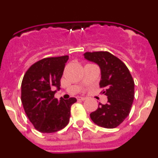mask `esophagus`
Returning <instances> with one entry per match:
<instances>
[{
    "label": "esophagus",
    "mask_w": 158,
    "mask_h": 158,
    "mask_svg": "<svg viewBox=\"0 0 158 158\" xmlns=\"http://www.w3.org/2000/svg\"><path fill=\"white\" fill-rule=\"evenodd\" d=\"M77 100H85L86 98L85 97H82V96H77Z\"/></svg>",
    "instance_id": "1"
}]
</instances>
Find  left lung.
I'll return each instance as SVG.
<instances>
[{
    "label": "left lung",
    "mask_w": 158,
    "mask_h": 158,
    "mask_svg": "<svg viewBox=\"0 0 158 158\" xmlns=\"http://www.w3.org/2000/svg\"><path fill=\"white\" fill-rule=\"evenodd\" d=\"M85 58L100 66V87L107 96L106 104H100L90 114L92 120L104 128H115L128 116L135 97V82L127 65L107 51L84 54Z\"/></svg>",
    "instance_id": "1"
}]
</instances>
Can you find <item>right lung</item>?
<instances>
[{
	"mask_svg": "<svg viewBox=\"0 0 158 158\" xmlns=\"http://www.w3.org/2000/svg\"><path fill=\"white\" fill-rule=\"evenodd\" d=\"M69 59L68 55L51 57L34 63L25 73L21 84V101L30 122L42 133H54L69 122L70 107L77 101L54 98L53 88H60V80Z\"/></svg>",
	"mask_w": 158,
	"mask_h": 158,
	"instance_id": "add662e5",
	"label": "right lung"
}]
</instances>
